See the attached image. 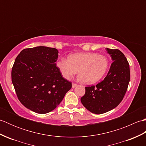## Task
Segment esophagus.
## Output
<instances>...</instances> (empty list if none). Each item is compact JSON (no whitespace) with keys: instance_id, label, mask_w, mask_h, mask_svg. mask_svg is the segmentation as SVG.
<instances>
[{"instance_id":"1","label":"esophagus","mask_w":146,"mask_h":146,"mask_svg":"<svg viewBox=\"0 0 146 146\" xmlns=\"http://www.w3.org/2000/svg\"><path fill=\"white\" fill-rule=\"evenodd\" d=\"M77 85H78L76 84V83H72V87L73 88H75Z\"/></svg>"}]
</instances>
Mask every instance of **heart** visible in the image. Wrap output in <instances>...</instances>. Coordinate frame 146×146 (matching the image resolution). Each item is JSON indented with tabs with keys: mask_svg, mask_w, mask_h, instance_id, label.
Here are the masks:
<instances>
[{
	"mask_svg": "<svg viewBox=\"0 0 146 146\" xmlns=\"http://www.w3.org/2000/svg\"><path fill=\"white\" fill-rule=\"evenodd\" d=\"M108 66L109 61L107 57L92 52L70 54L68 60L61 58L56 63L64 78L70 79L78 71V79L88 84L95 83L103 78Z\"/></svg>",
	"mask_w": 146,
	"mask_h": 146,
	"instance_id": "heart-1",
	"label": "heart"
}]
</instances>
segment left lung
Here are the masks:
<instances>
[{
  "mask_svg": "<svg viewBox=\"0 0 146 146\" xmlns=\"http://www.w3.org/2000/svg\"><path fill=\"white\" fill-rule=\"evenodd\" d=\"M113 62L103 81L96 86L85 87L81 102L86 109L102 114L118 106L124 97L130 81V68L127 58L117 49L106 48Z\"/></svg>",
  "mask_w": 146,
  "mask_h": 146,
  "instance_id": "8db88e82",
  "label": "left lung"
}]
</instances>
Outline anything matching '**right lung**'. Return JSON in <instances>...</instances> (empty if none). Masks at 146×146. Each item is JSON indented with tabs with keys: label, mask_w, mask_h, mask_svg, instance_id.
Returning a JSON list of instances; mask_svg holds the SVG:
<instances>
[{
	"label": "right lung",
	"mask_w": 146,
	"mask_h": 146,
	"mask_svg": "<svg viewBox=\"0 0 146 146\" xmlns=\"http://www.w3.org/2000/svg\"><path fill=\"white\" fill-rule=\"evenodd\" d=\"M56 48L37 46L21 51L12 66V82L24 107L38 113L53 110L72 85L62 77Z\"/></svg>",
	"instance_id": "obj_1"
}]
</instances>
